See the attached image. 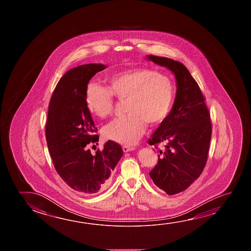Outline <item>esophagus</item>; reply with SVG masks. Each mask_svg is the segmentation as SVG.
I'll use <instances>...</instances> for the list:
<instances>
[{
  "label": "esophagus",
  "instance_id": "1",
  "mask_svg": "<svg viewBox=\"0 0 251 251\" xmlns=\"http://www.w3.org/2000/svg\"><path fill=\"white\" fill-rule=\"evenodd\" d=\"M124 152L131 151H135V147H129V146H124L123 147Z\"/></svg>",
  "mask_w": 251,
  "mask_h": 251
}]
</instances>
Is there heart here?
<instances>
[{"label": "heart", "instance_id": "1", "mask_svg": "<svg viewBox=\"0 0 251 251\" xmlns=\"http://www.w3.org/2000/svg\"><path fill=\"white\" fill-rule=\"evenodd\" d=\"M113 96L124 101L127 115L103 127L105 138L132 144L144 134L146 125L154 127L165 121L173 105L174 87L168 77L148 68H136L107 78V87L92 82L86 87V107L104 119L114 109Z\"/></svg>", "mask_w": 251, "mask_h": 251}]
</instances>
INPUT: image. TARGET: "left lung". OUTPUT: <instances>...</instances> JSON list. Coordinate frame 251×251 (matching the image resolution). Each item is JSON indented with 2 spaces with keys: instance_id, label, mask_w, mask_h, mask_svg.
I'll list each match as a JSON object with an SVG mask.
<instances>
[{
  "instance_id": "left-lung-1",
  "label": "left lung",
  "mask_w": 251,
  "mask_h": 251,
  "mask_svg": "<svg viewBox=\"0 0 251 251\" xmlns=\"http://www.w3.org/2000/svg\"><path fill=\"white\" fill-rule=\"evenodd\" d=\"M156 65L175 75L177 92L173 108L148 140L165 144L157 165L150 173L154 184L169 195L185 191L201 176L208 156L212 136L210 114L200 86L182 63L148 55Z\"/></svg>"
}]
</instances>
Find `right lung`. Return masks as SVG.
I'll use <instances>...</instances> for the list:
<instances>
[{
  "instance_id": "right-lung-1",
  "label": "right lung",
  "mask_w": 251,
  "mask_h": 251,
  "mask_svg": "<svg viewBox=\"0 0 251 251\" xmlns=\"http://www.w3.org/2000/svg\"><path fill=\"white\" fill-rule=\"evenodd\" d=\"M105 68L102 64H86L68 71L50 98L46 123V141L57 173L71 188L86 194L106 189L124 155L121 145L111 140L95 155L88 149L98 144L99 136L86 107V87Z\"/></svg>"
}]
</instances>
